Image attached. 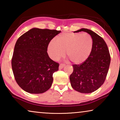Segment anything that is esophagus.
<instances>
[{"mask_svg": "<svg viewBox=\"0 0 120 120\" xmlns=\"http://www.w3.org/2000/svg\"><path fill=\"white\" fill-rule=\"evenodd\" d=\"M64 66H65L64 64H61L59 65V69H62L64 67Z\"/></svg>", "mask_w": 120, "mask_h": 120, "instance_id": "obj_1", "label": "esophagus"}]
</instances>
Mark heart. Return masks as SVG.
I'll use <instances>...</instances> for the list:
<instances>
[{"label":"heart","instance_id":"obj_1","mask_svg":"<svg viewBox=\"0 0 120 120\" xmlns=\"http://www.w3.org/2000/svg\"><path fill=\"white\" fill-rule=\"evenodd\" d=\"M94 41L87 33H63L58 40L52 39L49 44L48 53L52 59L58 60L66 54L75 64L85 62L92 53Z\"/></svg>","mask_w":120,"mask_h":120}]
</instances>
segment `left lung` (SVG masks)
Segmentation results:
<instances>
[{
  "mask_svg": "<svg viewBox=\"0 0 120 120\" xmlns=\"http://www.w3.org/2000/svg\"><path fill=\"white\" fill-rule=\"evenodd\" d=\"M84 31L92 36L94 44L89 58L82 64H73L70 76L71 85L77 92L90 93L102 85L108 73L111 56L105 41L92 30L82 28L74 32Z\"/></svg>",
  "mask_w": 120,
  "mask_h": 120,
  "instance_id": "1",
  "label": "left lung"
}]
</instances>
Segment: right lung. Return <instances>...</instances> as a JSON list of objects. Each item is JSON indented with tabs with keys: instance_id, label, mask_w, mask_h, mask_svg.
Returning <instances> with one entry per match:
<instances>
[{
	"instance_id": "add662e5",
	"label": "right lung",
	"mask_w": 120,
	"mask_h": 120,
	"mask_svg": "<svg viewBox=\"0 0 120 120\" xmlns=\"http://www.w3.org/2000/svg\"><path fill=\"white\" fill-rule=\"evenodd\" d=\"M60 32L33 28L16 41L11 59L12 69L16 82L25 92L41 94L51 86L53 74L59 70V64L49 56L48 46Z\"/></svg>"
}]
</instances>
